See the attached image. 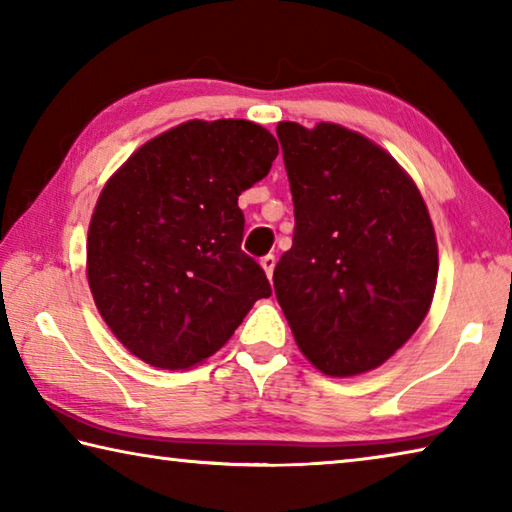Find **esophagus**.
<instances>
[{
  "label": "esophagus",
  "instance_id": "1",
  "mask_svg": "<svg viewBox=\"0 0 512 512\" xmlns=\"http://www.w3.org/2000/svg\"><path fill=\"white\" fill-rule=\"evenodd\" d=\"M259 264H262L264 273L268 275V280H271V275H273V271H275V255H266V257H262V259H259Z\"/></svg>",
  "mask_w": 512,
  "mask_h": 512
}]
</instances>
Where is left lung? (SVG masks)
<instances>
[{
	"mask_svg": "<svg viewBox=\"0 0 512 512\" xmlns=\"http://www.w3.org/2000/svg\"><path fill=\"white\" fill-rule=\"evenodd\" d=\"M296 230L273 287L302 354L329 377L377 368L427 316L438 244L422 196L381 146L339 124L280 121Z\"/></svg>",
	"mask_w": 512,
	"mask_h": 512,
	"instance_id": "left-lung-1",
	"label": "left lung"
}]
</instances>
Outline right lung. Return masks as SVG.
<instances>
[{
  "mask_svg": "<svg viewBox=\"0 0 512 512\" xmlns=\"http://www.w3.org/2000/svg\"><path fill=\"white\" fill-rule=\"evenodd\" d=\"M277 158L246 119L185 121L140 146L112 176L88 230V282L101 318L137 359L185 370L223 348L271 296L241 250L239 196Z\"/></svg>",
  "mask_w": 512,
  "mask_h": 512,
  "instance_id": "add662e5",
  "label": "right lung"
}]
</instances>
